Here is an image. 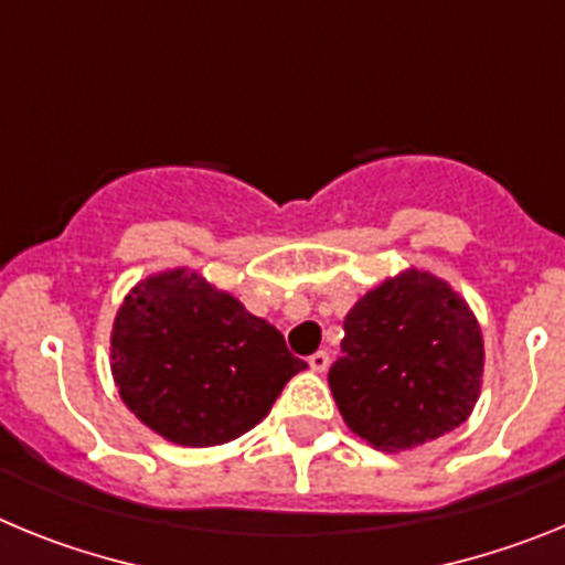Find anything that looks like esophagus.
<instances>
[{
  "mask_svg": "<svg viewBox=\"0 0 565 565\" xmlns=\"http://www.w3.org/2000/svg\"><path fill=\"white\" fill-rule=\"evenodd\" d=\"M308 364H311V371L317 373H326L328 364H331V356H328V351H317L308 356Z\"/></svg>",
  "mask_w": 565,
  "mask_h": 565,
  "instance_id": "esophagus-1",
  "label": "esophagus"
}]
</instances>
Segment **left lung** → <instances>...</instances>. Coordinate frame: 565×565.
<instances>
[{
	"instance_id": "1",
	"label": "left lung",
	"mask_w": 565,
	"mask_h": 565,
	"mask_svg": "<svg viewBox=\"0 0 565 565\" xmlns=\"http://www.w3.org/2000/svg\"><path fill=\"white\" fill-rule=\"evenodd\" d=\"M483 337L444 279H384L344 317L342 356L328 384L344 424L376 450L398 452L456 430L481 393Z\"/></svg>"
}]
</instances>
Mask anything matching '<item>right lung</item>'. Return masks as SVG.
I'll return each instance as SVG.
<instances>
[{
    "label": "right lung",
    "mask_w": 565,
    "mask_h": 565,
    "mask_svg": "<svg viewBox=\"0 0 565 565\" xmlns=\"http://www.w3.org/2000/svg\"><path fill=\"white\" fill-rule=\"evenodd\" d=\"M124 404L181 447L239 438L308 364L266 319L189 268L152 274L124 297L109 337Z\"/></svg>",
    "instance_id": "add662e5"
}]
</instances>
